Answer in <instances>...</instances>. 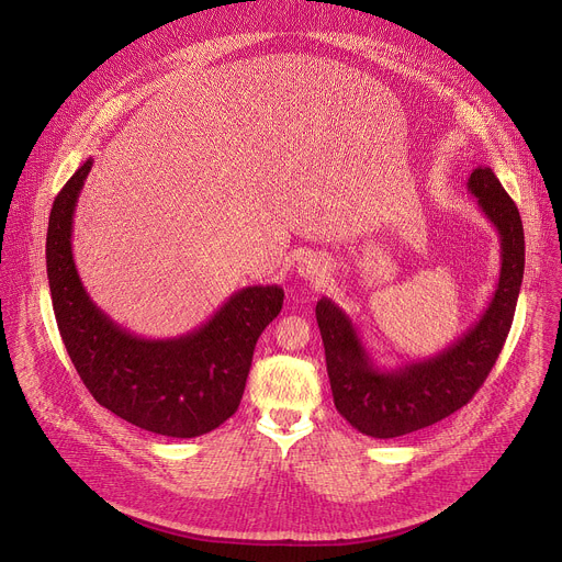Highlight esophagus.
<instances>
[{
    "instance_id": "1",
    "label": "esophagus",
    "mask_w": 562,
    "mask_h": 562,
    "mask_svg": "<svg viewBox=\"0 0 562 562\" xmlns=\"http://www.w3.org/2000/svg\"><path fill=\"white\" fill-rule=\"evenodd\" d=\"M323 271H325V267L319 265V260L313 258V256H306L297 262V273L306 280H317L319 276H323Z\"/></svg>"
}]
</instances>
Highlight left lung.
Listing matches in <instances>:
<instances>
[{
    "label": "left lung",
    "instance_id": "8db88e82",
    "mask_svg": "<svg viewBox=\"0 0 562 562\" xmlns=\"http://www.w3.org/2000/svg\"><path fill=\"white\" fill-rule=\"evenodd\" d=\"M467 189L501 235V276L483 315L456 342L431 358L386 369L331 297L315 304L336 409L364 436L397 438L451 416L473 397L503 351L525 271L522 222L490 167L473 169Z\"/></svg>",
    "mask_w": 562,
    "mask_h": 562
}]
</instances>
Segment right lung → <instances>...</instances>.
<instances>
[{"mask_svg": "<svg viewBox=\"0 0 562 562\" xmlns=\"http://www.w3.org/2000/svg\"><path fill=\"white\" fill-rule=\"evenodd\" d=\"M93 159L57 193L46 233V273L64 347L87 389L122 420L171 438H195L231 418L243 400L254 349L278 317L284 291H235L204 325L165 340L122 329L87 293L72 260V215Z\"/></svg>", "mask_w": 562, "mask_h": 562, "instance_id": "right-lung-1", "label": "right lung"}]
</instances>
